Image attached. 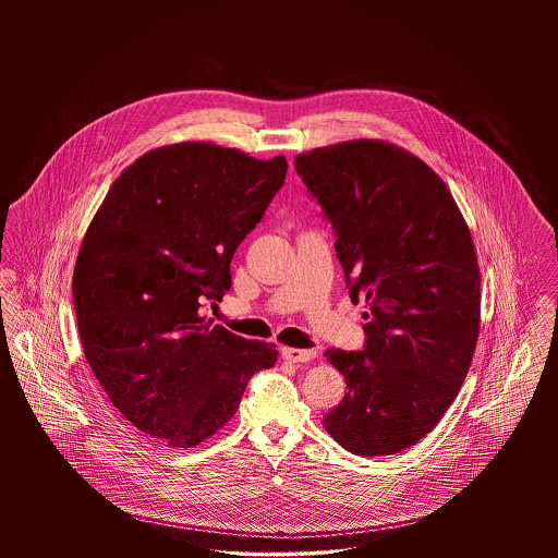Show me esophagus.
Masks as SVG:
<instances>
[{"label":"esophagus","mask_w":558,"mask_h":558,"mask_svg":"<svg viewBox=\"0 0 558 558\" xmlns=\"http://www.w3.org/2000/svg\"><path fill=\"white\" fill-rule=\"evenodd\" d=\"M282 357L292 364H303L316 357L314 349H296V347H282Z\"/></svg>","instance_id":"esophagus-1"}]
</instances>
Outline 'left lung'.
<instances>
[{"label": "left lung", "instance_id": "left-lung-1", "mask_svg": "<svg viewBox=\"0 0 558 558\" xmlns=\"http://www.w3.org/2000/svg\"><path fill=\"white\" fill-rule=\"evenodd\" d=\"M337 234L349 296L366 299L364 351L328 349L347 393L322 425L355 456L418 444L448 412L477 347L481 276L471 230L425 160L385 140L294 159Z\"/></svg>", "mask_w": 558, "mask_h": 558}]
</instances>
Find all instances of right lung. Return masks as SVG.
Listing matches in <instances>:
<instances>
[{"instance_id": "obj_1", "label": "right lung", "mask_w": 558, "mask_h": 558, "mask_svg": "<svg viewBox=\"0 0 558 558\" xmlns=\"http://www.w3.org/2000/svg\"><path fill=\"white\" fill-rule=\"evenodd\" d=\"M287 159L213 142L148 150L112 182L73 271L81 345L112 405L167 448H196L278 360L203 316L230 262L284 184Z\"/></svg>"}]
</instances>
